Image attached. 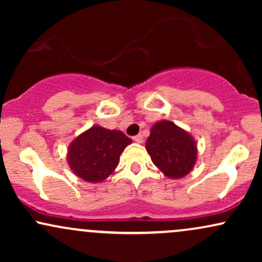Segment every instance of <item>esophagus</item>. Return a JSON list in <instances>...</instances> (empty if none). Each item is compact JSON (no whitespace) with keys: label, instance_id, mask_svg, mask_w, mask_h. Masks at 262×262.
<instances>
[{"label":"esophagus","instance_id":"1","mask_svg":"<svg viewBox=\"0 0 262 262\" xmlns=\"http://www.w3.org/2000/svg\"><path fill=\"white\" fill-rule=\"evenodd\" d=\"M133 140L135 141V143L141 144V143H143V135H141V134L135 135V137H133Z\"/></svg>","mask_w":262,"mask_h":262}]
</instances>
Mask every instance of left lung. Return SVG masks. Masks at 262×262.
<instances>
[{
  "label": "left lung",
  "mask_w": 262,
  "mask_h": 262,
  "mask_svg": "<svg viewBox=\"0 0 262 262\" xmlns=\"http://www.w3.org/2000/svg\"><path fill=\"white\" fill-rule=\"evenodd\" d=\"M145 148L155 166L169 179L188 175L197 161V144L193 137L165 119L152 125Z\"/></svg>",
  "instance_id": "obj_1"
}]
</instances>
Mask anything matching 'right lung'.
Here are the masks:
<instances>
[{"label": "right lung", "instance_id": "1", "mask_svg": "<svg viewBox=\"0 0 262 262\" xmlns=\"http://www.w3.org/2000/svg\"><path fill=\"white\" fill-rule=\"evenodd\" d=\"M132 139L121 130L93 125L71 141L68 164L76 176L87 182H102L112 175L119 156Z\"/></svg>", "mask_w": 262, "mask_h": 262}]
</instances>
